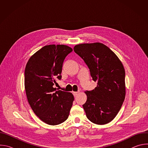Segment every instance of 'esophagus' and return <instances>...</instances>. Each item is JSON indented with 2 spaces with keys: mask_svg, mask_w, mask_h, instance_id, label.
I'll return each mask as SVG.
<instances>
[{
  "mask_svg": "<svg viewBox=\"0 0 148 148\" xmlns=\"http://www.w3.org/2000/svg\"><path fill=\"white\" fill-rule=\"evenodd\" d=\"M79 93V91H78V92H73V95H74V97H76L77 95H78Z\"/></svg>",
  "mask_w": 148,
  "mask_h": 148,
  "instance_id": "esophagus-1",
  "label": "esophagus"
}]
</instances>
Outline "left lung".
I'll return each instance as SVG.
<instances>
[{
	"instance_id": "1",
	"label": "left lung",
	"mask_w": 148,
	"mask_h": 148,
	"mask_svg": "<svg viewBox=\"0 0 148 148\" xmlns=\"http://www.w3.org/2000/svg\"><path fill=\"white\" fill-rule=\"evenodd\" d=\"M74 52L88 66L97 87L86 91L82 105L87 118L98 125L110 122L119 111L125 97V72L122 62L107 46L100 43L77 45Z\"/></svg>"
}]
</instances>
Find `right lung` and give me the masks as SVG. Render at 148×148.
<instances>
[{
	"label": "right lung",
	"instance_id": "add662e5",
	"mask_svg": "<svg viewBox=\"0 0 148 148\" xmlns=\"http://www.w3.org/2000/svg\"><path fill=\"white\" fill-rule=\"evenodd\" d=\"M73 49L65 45L42 47L28 61L25 71V87L28 102L34 114L44 122L56 125L69 117L74 96L54 88L61 80L66 57Z\"/></svg>",
	"mask_w": 148,
	"mask_h": 148
}]
</instances>
